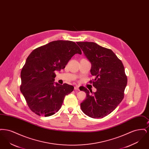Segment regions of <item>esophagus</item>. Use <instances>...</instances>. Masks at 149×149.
Instances as JSON below:
<instances>
[{
    "label": "esophagus",
    "instance_id": "obj_1",
    "mask_svg": "<svg viewBox=\"0 0 149 149\" xmlns=\"http://www.w3.org/2000/svg\"><path fill=\"white\" fill-rule=\"evenodd\" d=\"M74 89L76 90V91H79V86H74Z\"/></svg>",
    "mask_w": 149,
    "mask_h": 149
}]
</instances>
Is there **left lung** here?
Listing matches in <instances>:
<instances>
[{
	"label": "left lung",
	"mask_w": 149,
	"mask_h": 149,
	"mask_svg": "<svg viewBox=\"0 0 149 149\" xmlns=\"http://www.w3.org/2000/svg\"><path fill=\"white\" fill-rule=\"evenodd\" d=\"M77 43L92 64L91 72L94 79L89 82L97 89L95 93L85 87L81 89L86 94L81 109L90 117L103 118L113 112L124 98L127 83L124 66L111 49L92 42Z\"/></svg>",
	"instance_id": "8db88e82"
}]
</instances>
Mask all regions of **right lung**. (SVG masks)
<instances>
[{
  "label": "right lung",
  "instance_id": "add662e5",
  "mask_svg": "<svg viewBox=\"0 0 149 149\" xmlns=\"http://www.w3.org/2000/svg\"><path fill=\"white\" fill-rule=\"evenodd\" d=\"M75 54L81 51L73 41H52L33 50L21 72L20 90L29 109L38 116L49 117L60 109L64 98L74 90L66 83H55V71L65 68Z\"/></svg>",
  "mask_w": 149,
  "mask_h": 149
}]
</instances>
